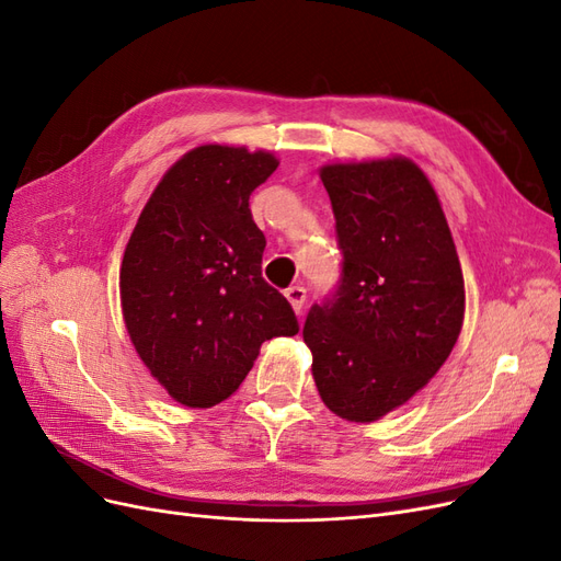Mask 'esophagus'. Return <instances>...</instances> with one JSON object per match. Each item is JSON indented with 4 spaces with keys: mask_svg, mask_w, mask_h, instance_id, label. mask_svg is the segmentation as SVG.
<instances>
[{
    "mask_svg": "<svg viewBox=\"0 0 561 561\" xmlns=\"http://www.w3.org/2000/svg\"><path fill=\"white\" fill-rule=\"evenodd\" d=\"M285 297H287V301L293 304V309L297 313H301L304 301H307V290H304L301 285H293V287H287V290H285Z\"/></svg>",
    "mask_w": 561,
    "mask_h": 561,
    "instance_id": "obj_1",
    "label": "esophagus"
}]
</instances>
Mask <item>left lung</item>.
I'll return each instance as SVG.
<instances>
[{
  "mask_svg": "<svg viewBox=\"0 0 561 561\" xmlns=\"http://www.w3.org/2000/svg\"><path fill=\"white\" fill-rule=\"evenodd\" d=\"M342 276L313 304L304 342L330 410L377 421L445 365L463 325V274L443 206L410 159L320 168Z\"/></svg>",
  "mask_w": 561,
  "mask_h": 561,
  "instance_id": "1",
  "label": "left lung"
}]
</instances>
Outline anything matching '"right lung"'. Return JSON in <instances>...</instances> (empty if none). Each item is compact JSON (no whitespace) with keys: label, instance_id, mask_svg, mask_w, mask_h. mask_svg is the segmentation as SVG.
<instances>
[{"label":"right lung","instance_id":"obj_1","mask_svg":"<svg viewBox=\"0 0 561 561\" xmlns=\"http://www.w3.org/2000/svg\"><path fill=\"white\" fill-rule=\"evenodd\" d=\"M278 168L268 151L203 145L147 201L122 262L130 342L186 407L227 400L266 339L299 332L297 316L262 278L264 233L250 194Z\"/></svg>","mask_w":561,"mask_h":561}]
</instances>
